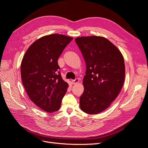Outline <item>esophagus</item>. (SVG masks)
Wrapping results in <instances>:
<instances>
[{"mask_svg": "<svg viewBox=\"0 0 148 148\" xmlns=\"http://www.w3.org/2000/svg\"><path fill=\"white\" fill-rule=\"evenodd\" d=\"M71 83L72 84H77V83H78V82H79V79L78 78H75V79H73V80H71Z\"/></svg>", "mask_w": 148, "mask_h": 148, "instance_id": "obj_1", "label": "esophagus"}]
</instances>
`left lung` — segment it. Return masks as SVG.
Masks as SVG:
<instances>
[{"mask_svg":"<svg viewBox=\"0 0 148 148\" xmlns=\"http://www.w3.org/2000/svg\"><path fill=\"white\" fill-rule=\"evenodd\" d=\"M75 42L86 67L80 108L86 114H96L108 108L123 87V57L117 47L105 38L83 36L76 38Z\"/></svg>","mask_w":148,"mask_h":148,"instance_id":"left-lung-1","label":"left lung"}]
</instances>
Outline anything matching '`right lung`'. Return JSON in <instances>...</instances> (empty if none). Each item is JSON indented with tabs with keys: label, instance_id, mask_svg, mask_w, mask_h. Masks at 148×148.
<instances>
[{
	"label": "right lung",
	"instance_id": "right-lung-1",
	"mask_svg": "<svg viewBox=\"0 0 148 148\" xmlns=\"http://www.w3.org/2000/svg\"><path fill=\"white\" fill-rule=\"evenodd\" d=\"M72 39L62 34L45 36L31 44L21 61V77L26 92L36 105L47 112L60 109L68 88L57 60Z\"/></svg>",
	"mask_w": 148,
	"mask_h": 148
}]
</instances>
